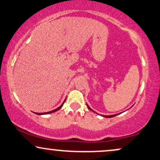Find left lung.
Listing matches in <instances>:
<instances>
[{
    "instance_id": "left-lung-1",
    "label": "left lung",
    "mask_w": 160,
    "mask_h": 160,
    "mask_svg": "<svg viewBox=\"0 0 160 160\" xmlns=\"http://www.w3.org/2000/svg\"><path fill=\"white\" fill-rule=\"evenodd\" d=\"M86 105H87V107H88V108H89V110H90V111H93L92 109H91L89 107V105H88L87 104H86ZM95 112V111H94ZM118 114H120V113H118ZM117 114H114V115H109V116H108V115H103L102 116V117H108V118H111V117H115V116H117Z\"/></svg>"
}]
</instances>
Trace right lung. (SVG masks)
<instances>
[{
    "label": "right lung",
    "instance_id": "obj_1",
    "mask_svg": "<svg viewBox=\"0 0 160 160\" xmlns=\"http://www.w3.org/2000/svg\"><path fill=\"white\" fill-rule=\"evenodd\" d=\"M65 100H66V98H65ZM65 100L64 101V102L61 104V106H60V107H58V108H56V109L53 110V111H49V112H45V113H36V114H38V115H43V114H48V113H53V112H56V111H58V110H59V109H61V108L62 107V106H63L64 103H65Z\"/></svg>",
    "mask_w": 160,
    "mask_h": 160
}]
</instances>
